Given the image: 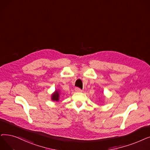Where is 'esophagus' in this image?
I'll use <instances>...</instances> for the list:
<instances>
[{
    "instance_id": "esophagus-1",
    "label": "esophagus",
    "mask_w": 150,
    "mask_h": 150,
    "mask_svg": "<svg viewBox=\"0 0 150 150\" xmlns=\"http://www.w3.org/2000/svg\"><path fill=\"white\" fill-rule=\"evenodd\" d=\"M75 91H76V92H77V93H81V92H82V90L81 89L79 88H76L75 89Z\"/></svg>"
}]
</instances>
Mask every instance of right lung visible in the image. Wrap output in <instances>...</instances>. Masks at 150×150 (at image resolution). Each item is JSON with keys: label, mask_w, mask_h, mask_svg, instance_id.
<instances>
[{"label": "right lung", "mask_w": 150, "mask_h": 150, "mask_svg": "<svg viewBox=\"0 0 150 150\" xmlns=\"http://www.w3.org/2000/svg\"><path fill=\"white\" fill-rule=\"evenodd\" d=\"M61 94V92L60 89H56L54 92L51 94V99L53 102H59L60 99V95Z\"/></svg>", "instance_id": "add662e5"}]
</instances>
